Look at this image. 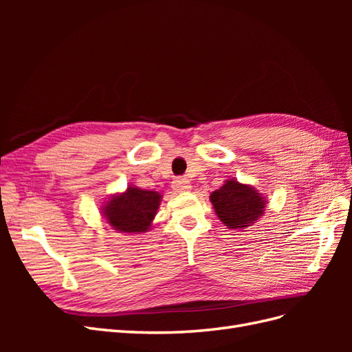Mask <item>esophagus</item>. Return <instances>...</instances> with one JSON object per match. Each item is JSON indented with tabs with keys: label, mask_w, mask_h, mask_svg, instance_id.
<instances>
[{
	"label": "esophagus",
	"mask_w": 352,
	"mask_h": 352,
	"mask_svg": "<svg viewBox=\"0 0 352 352\" xmlns=\"http://www.w3.org/2000/svg\"><path fill=\"white\" fill-rule=\"evenodd\" d=\"M173 189L176 192H188L190 189V184L189 180L185 177H177L176 180H173Z\"/></svg>",
	"instance_id": "1"
}]
</instances>
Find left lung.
Returning <instances> with one entry per match:
<instances>
[{
    "mask_svg": "<svg viewBox=\"0 0 352 352\" xmlns=\"http://www.w3.org/2000/svg\"><path fill=\"white\" fill-rule=\"evenodd\" d=\"M217 217L229 229H245L257 221L265 210L264 197L250 185L228 179L220 189L210 195Z\"/></svg>",
    "mask_w": 352,
    "mask_h": 352,
    "instance_id": "left-lung-1",
    "label": "left lung"
}]
</instances>
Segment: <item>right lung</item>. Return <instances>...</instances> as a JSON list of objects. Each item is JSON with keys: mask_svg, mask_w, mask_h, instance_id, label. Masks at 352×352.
<instances>
[{"mask_svg": "<svg viewBox=\"0 0 352 352\" xmlns=\"http://www.w3.org/2000/svg\"><path fill=\"white\" fill-rule=\"evenodd\" d=\"M162 202L157 190L129 186L123 194L113 195L102 207L109 225L122 233H142L150 230Z\"/></svg>", "mask_w": 352, "mask_h": 352, "instance_id": "right-lung-1", "label": "right lung"}]
</instances>
